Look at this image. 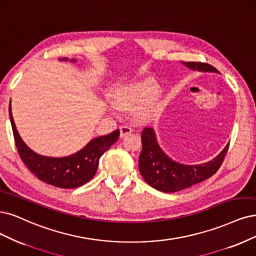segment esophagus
I'll use <instances>...</instances> for the list:
<instances>
[{
	"label": "esophagus",
	"instance_id": "34e87169",
	"mask_svg": "<svg viewBox=\"0 0 256 256\" xmlns=\"http://www.w3.org/2000/svg\"><path fill=\"white\" fill-rule=\"evenodd\" d=\"M120 136L122 138V136H126L127 134H130L132 131V128L130 127V126H127V125H122V126H120Z\"/></svg>",
	"mask_w": 256,
	"mask_h": 256
}]
</instances>
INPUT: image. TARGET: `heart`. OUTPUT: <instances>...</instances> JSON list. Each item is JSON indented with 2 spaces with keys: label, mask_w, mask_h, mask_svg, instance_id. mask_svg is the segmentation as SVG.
Here are the masks:
<instances>
[{
  "label": "heart",
  "mask_w": 256,
  "mask_h": 256,
  "mask_svg": "<svg viewBox=\"0 0 256 256\" xmlns=\"http://www.w3.org/2000/svg\"><path fill=\"white\" fill-rule=\"evenodd\" d=\"M158 90V84L154 79L145 78L138 79L127 84H120L114 86L111 91V98L113 104L120 110H131L138 104L146 100L143 104L138 106L136 109L138 116L145 118L152 113L156 109V102L152 100Z\"/></svg>",
  "instance_id": "obj_1"
}]
</instances>
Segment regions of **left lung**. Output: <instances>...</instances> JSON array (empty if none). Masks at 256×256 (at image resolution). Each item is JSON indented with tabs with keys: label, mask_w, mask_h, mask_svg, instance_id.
Segmentation results:
<instances>
[{
	"label": "left lung",
	"mask_w": 256,
	"mask_h": 256,
	"mask_svg": "<svg viewBox=\"0 0 256 256\" xmlns=\"http://www.w3.org/2000/svg\"><path fill=\"white\" fill-rule=\"evenodd\" d=\"M194 71L219 73L210 64L204 62H182ZM142 152L138 158V168L144 180L152 188L164 192H174L212 177L222 164L228 144L213 160L204 164L186 165L174 161L167 156L156 142V132L146 127L142 131Z\"/></svg>",
	"instance_id": "left-lung-1"
}]
</instances>
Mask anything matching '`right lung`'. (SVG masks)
Masks as SVG:
<instances>
[{
	"label": "right lung",
	"mask_w": 256,
	"mask_h": 256,
	"mask_svg": "<svg viewBox=\"0 0 256 256\" xmlns=\"http://www.w3.org/2000/svg\"><path fill=\"white\" fill-rule=\"evenodd\" d=\"M60 60L66 61L68 58ZM71 61L75 62L76 59ZM10 118L14 143L23 163L38 179L60 188H75L89 182L98 170L100 156L120 136V130L116 129L107 136L93 138L82 149L71 156L64 158L44 156L32 152L23 142L14 125L10 104Z\"/></svg>",
	"instance_id": "right-lung-1"
}]
</instances>
